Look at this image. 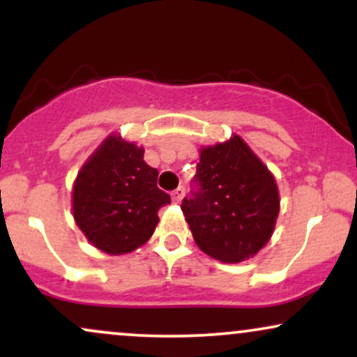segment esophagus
Returning a JSON list of instances; mask_svg holds the SVG:
<instances>
[{"instance_id": "obj_1", "label": "esophagus", "mask_w": 357, "mask_h": 357, "mask_svg": "<svg viewBox=\"0 0 357 357\" xmlns=\"http://www.w3.org/2000/svg\"><path fill=\"white\" fill-rule=\"evenodd\" d=\"M184 192H186V190H184L183 186H179L178 190H174V191H173V195H171V196H173V202H174V203H181V199H183Z\"/></svg>"}]
</instances>
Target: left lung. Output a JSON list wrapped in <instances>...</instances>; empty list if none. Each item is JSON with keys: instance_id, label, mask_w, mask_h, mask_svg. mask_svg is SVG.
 Wrapping results in <instances>:
<instances>
[{"instance_id": "8db88e82", "label": "left lung", "mask_w": 357, "mask_h": 357, "mask_svg": "<svg viewBox=\"0 0 357 357\" xmlns=\"http://www.w3.org/2000/svg\"><path fill=\"white\" fill-rule=\"evenodd\" d=\"M199 153L196 190L183 199L181 210L206 255L238 264L272 236L280 210L275 178L240 136Z\"/></svg>"}]
</instances>
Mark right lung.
<instances>
[{
  "label": "right lung",
  "instance_id": "right-lung-1",
  "mask_svg": "<svg viewBox=\"0 0 357 357\" xmlns=\"http://www.w3.org/2000/svg\"><path fill=\"white\" fill-rule=\"evenodd\" d=\"M158 169L144 149L109 136L82 166L73 184V218L93 247L122 255L144 245L158 225L159 208L171 203L158 188Z\"/></svg>",
  "mask_w": 357,
  "mask_h": 357
}]
</instances>
